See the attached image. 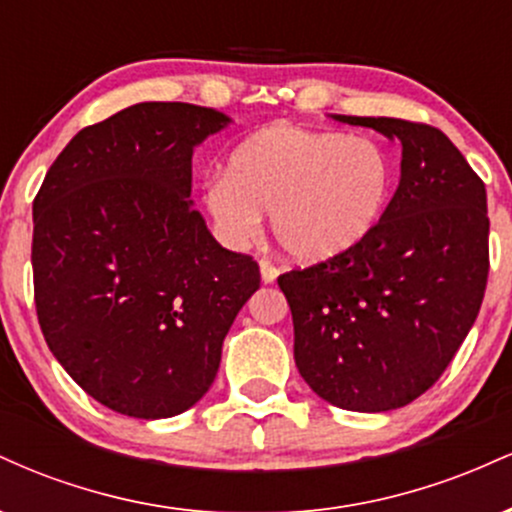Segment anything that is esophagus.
I'll return each mask as SVG.
<instances>
[{"mask_svg":"<svg viewBox=\"0 0 512 512\" xmlns=\"http://www.w3.org/2000/svg\"><path fill=\"white\" fill-rule=\"evenodd\" d=\"M260 274H262L264 284H274L276 276H279V269H276L274 264L269 262V260H262V262H260Z\"/></svg>","mask_w":512,"mask_h":512,"instance_id":"34e87169","label":"esophagus"}]
</instances>
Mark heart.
<instances>
[{"mask_svg":"<svg viewBox=\"0 0 512 512\" xmlns=\"http://www.w3.org/2000/svg\"><path fill=\"white\" fill-rule=\"evenodd\" d=\"M392 182V158L375 139L276 122L236 146L228 175L207 182L204 202L231 245L257 238L262 211H272L281 250L322 262L370 236Z\"/></svg>","mask_w":512,"mask_h":512,"instance_id":"b5f03b06","label":"heart"}]
</instances>
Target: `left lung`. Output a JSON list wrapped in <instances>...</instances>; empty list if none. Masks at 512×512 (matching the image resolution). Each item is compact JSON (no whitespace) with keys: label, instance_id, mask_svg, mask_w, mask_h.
<instances>
[{"label":"left lung","instance_id":"obj_1","mask_svg":"<svg viewBox=\"0 0 512 512\" xmlns=\"http://www.w3.org/2000/svg\"><path fill=\"white\" fill-rule=\"evenodd\" d=\"M399 139L383 219L342 255L279 276L293 358L317 397L390 411L424 395L472 330L489 276L484 182L443 132L397 117L334 115Z\"/></svg>","mask_w":512,"mask_h":512}]
</instances>
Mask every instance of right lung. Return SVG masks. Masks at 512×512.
<instances>
[{"label": "right lung", "instance_id": "1", "mask_svg": "<svg viewBox=\"0 0 512 512\" xmlns=\"http://www.w3.org/2000/svg\"><path fill=\"white\" fill-rule=\"evenodd\" d=\"M231 117L137 103L84 127L33 202L45 342L117 414L168 419L207 395L260 267L221 248L192 207V154Z\"/></svg>", "mask_w": 512, "mask_h": 512}]
</instances>
